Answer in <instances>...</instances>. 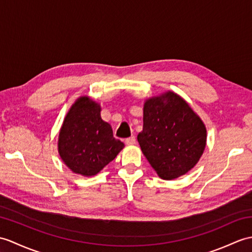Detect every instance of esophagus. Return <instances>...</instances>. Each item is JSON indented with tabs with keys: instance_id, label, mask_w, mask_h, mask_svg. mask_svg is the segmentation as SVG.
Returning <instances> with one entry per match:
<instances>
[{
	"instance_id": "esophagus-1",
	"label": "esophagus",
	"mask_w": 252,
	"mask_h": 252,
	"mask_svg": "<svg viewBox=\"0 0 252 252\" xmlns=\"http://www.w3.org/2000/svg\"><path fill=\"white\" fill-rule=\"evenodd\" d=\"M135 143H136V138L134 137V136H131V137H128V138L126 139V144L128 145V146H132V145H134Z\"/></svg>"
}]
</instances>
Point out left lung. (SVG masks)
Listing matches in <instances>:
<instances>
[{"label": "left lung", "mask_w": 252, "mask_h": 252, "mask_svg": "<svg viewBox=\"0 0 252 252\" xmlns=\"http://www.w3.org/2000/svg\"><path fill=\"white\" fill-rule=\"evenodd\" d=\"M137 140L146 159L164 180L195 166L206 146V127L185 99L167 91L146 99Z\"/></svg>", "instance_id": "8db88e82"}]
</instances>
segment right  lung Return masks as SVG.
Here are the masks:
<instances>
[{"label": "right lung", "mask_w": 252, "mask_h": 252, "mask_svg": "<svg viewBox=\"0 0 252 252\" xmlns=\"http://www.w3.org/2000/svg\"><path fill=\"white\" fill-rule=\"evenodd\" d=\"M125 144L116 139L113 128L101 118V106L80 96L69 108L59 133L58 151L76 174L94 176L117 157Z\"/></svg>", "instance_id": "obj_1"}]
</instances>
